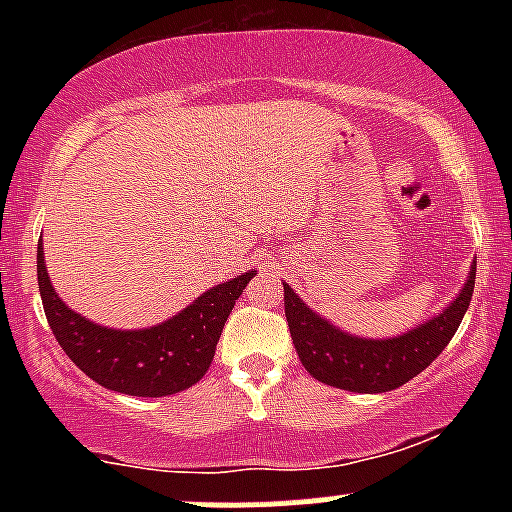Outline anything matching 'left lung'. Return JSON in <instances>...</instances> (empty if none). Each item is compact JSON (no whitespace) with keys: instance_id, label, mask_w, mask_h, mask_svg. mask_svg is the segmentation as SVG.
Segmentation results:
<instances>
[{"instance_id":"left-lung-1","label":"left lung","mask_w":512,"mask_h":512,"mask_svg":"<svg viewBox=\"0 0 512 512\" xmlns=\"http://www.w3.org/2000/svg\"><path fill=\"white\" fill-rule=\"evenodd\" d=\"M477 262L448 308L387 339H366L334 327L284 281V310L301 363L320 383L349 392H390L431 366L450 344L474 293Z\"/></svg>"}]
</instances>
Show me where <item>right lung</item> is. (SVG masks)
Here are the masks:
<instances>
[{
  "label": "right lung",
  "instance_id": "right-lung-1",
  "mask_svg": "<svg viewBox=\"0 0 512 512\" xmlns=\"http://www.w3.org/2000/svg\"><path fill=\"white\" fill-rule=\"evenodd\" d=\"M38 243V289L50 330L72 361L108 390L134 397H166L204 378L221 330L255 272L204 291L170 320L144 330H115L74 313L57 296Z\"/></svg>",
  "mask_w": 512,
  "mask_h": 512
}]
</instances>
